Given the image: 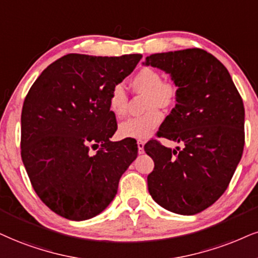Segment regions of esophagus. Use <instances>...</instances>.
Here are the masks:
<instances>
[{"mask_svg":"<svg viewBox=\"0 0 258 258\" xmlns=\"http://www.w3.org/2000/svg\"><path fill=\"white\" fill-rule=\"evenodd\" d=\"M144 147H145V141H142V140H138V148H139L140 154L144 153Z\"/></svg>","mask_w":258,"mask_h":258,"instance_id":"obj_1","label":"esophagus"}]
</instances>
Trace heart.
<instances>
[{
  "mask_svg": "<svg viewBox=\"0 0 258 258\" xmlns=\"http://www.w3.org/2000/svg\"><path fill=\"white\" fill-rule=\"evenodd\" d=\"M133 90L146 93L144 114L129 118L119 125V134L128 139H146L160 125L163 113L158 107L167 109L176 104L178 85L171 79H161V74L153 67H142L132 79ZM129 97L120 85H116L109 95V109L116 118L128 113Z\"/></svg>",
  "mask_w": 258,
  "mask_h": 258,
  "instance_id": "1",
  "label": "heart"
}]
</instances>
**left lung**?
I'll return each instance as SVG.
<instances>
[{
    "label": "left lung",
    "mask_w": 258,
    "mask_h": 258,
    "mask_svg": "<svg viewBox=\"0 0 258 258\" xmlns=\"http://www.w3.org/2000/svg\"><path fill=\"white\" fill-rule=\"evenodd\" d=\"M145 64L171 74L178 85L177 104L158 138L184 145L177 151L158 140L145 145L154 161L148 191L167 211L197 214L225 192L240 161L245 144L243 99L225 66L202 49L154 53Z\"/></svg>",
    "instance_id": "obj_1"
}]
</instances>
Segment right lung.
Masks as SVG:
<instances>
[{
	"label": "right lung",
	"instance_id": "right-lung-1",
	"mask_svg": "<svg viewBox=\"0 0 258 258\" xmlns=\"http://www.w3.org/2000/svg\"><path fill=\"white\" fill-rule=\"evenodd\" d=\"M141 58L68 53L28 91L21 112L22 163L34 191L56 214L74 221L99 214L138 157L136 141H110L117 122L109 95Z\"/></svg>",
	"mask_w": 258,
	"mask_h": 258
}]
</instances>
